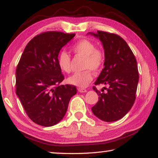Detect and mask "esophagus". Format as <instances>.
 Segmentation results:
<instances>
[{
    "label": "esophagus",
    "instance_id": "1",
    "mask_svg": "<svg viewBox=\"0 0 158 158\" xmlns=\"http://www.w3.org/2000/svg\"><path fill=\"white\" fill-rule=\"evenodd\" d=\"M78 91L80 93H85V92H86V89H81V88H79L78 89Z\"/></svg>",
    "mask_w": 158,
    "mask_h": 158
}]
</instances>
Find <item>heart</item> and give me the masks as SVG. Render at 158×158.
<instances>
[{
  "label": "heart",
  "instance_id": "b5f03b06",
  "mask_svg": "<svg viewBox=\"0 0 158 158\" xmlns=\"http://www.w3.org/2000/svg\"><path fill=\"white\" fill-rule=\"evenodd\" d=\"M72 51L77 56L84 57L82 68L84 71L75 73L67 79L68 83L74 86L84 88L93 79L92 71L99 72L103 66L106 56L102 48H96V44L91 40L82 39L75 44ZM57 64L62 72H71V57L66 51L60 52Z\"/></svg>",
  "mask_w": 158,
  "mask_h": 158
}]
</instances>
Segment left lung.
<instances>
[{
    "instance_id": "1",
    "label": "left lung",
    "mask_w": 158,
    "mask_h": 158,
    "mask_svg": "<svg viewBox=\"0 0 158 158\" xmlns=\"http://www.w3.org/2000/svg\"><path fill=\"white\" fill-rule=\"evenodd\" d=\"M89 34L102 42L106 56L105 67L94 84L108 86L104 87L106 93H101L94 86L99 101L92 107V112L102 121H117L131 110L136 99L139 79L136 57L127 42L118 35L102 31Z\"/></svg>"
}]
</instances>
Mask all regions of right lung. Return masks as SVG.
<instances>
[{"instance_id": "right-lung-1", "label": "right lung", "mask_w": 158, "mask_h": 158, "mask_svg": "<svg viewBox=\"0 0 158 158\" xmlns=\"http://www.w3.org/2000/svg\"><path fill=\"white\" fill-rule=\"evenodd\" d=\"M75 34L46 31L37 35L25 47L16 69V94L34 123L51 127L65 115L77 88L63 81L57 64L61 48Z\"/></svg>"}]
</instances>
